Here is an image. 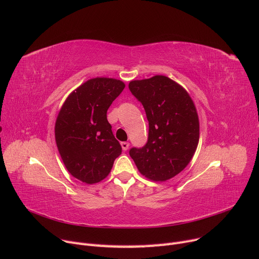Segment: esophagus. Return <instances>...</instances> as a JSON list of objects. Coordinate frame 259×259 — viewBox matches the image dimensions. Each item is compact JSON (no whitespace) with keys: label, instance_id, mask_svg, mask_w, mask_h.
<instances>
[{"label":"esophagus","instance_id":"esophagus-1","mask_svg":"<svg viewBox=\"0 0 259 259\" xmlns=\"http://www.w3.org/2000/svg\"><path fill=\"white\" fill-rule=\"evenodd\" d=\"M121 147H122V149L124 151H126L127 149H128V147H130V143H127V142H123V143H121Z\"/></svg>","mask_w":259,"mask_h":259}]
</instances>
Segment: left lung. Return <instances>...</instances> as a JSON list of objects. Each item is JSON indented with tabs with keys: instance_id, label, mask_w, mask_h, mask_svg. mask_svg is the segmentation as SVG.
Masks as SVG:
<instances>
[{
	"instance_id": "1",
	"label": "left lung",
	"mask_w": 259,
	"mask_h": 259,
	"mask_svg": "<svg viewBox=\"0 0 259 259\" xmlns=\"http://www.w3.org/2000/svg\"><path fill=\"white\" fill-rule=\"evenodd\" d=\"M128 89L144 106L149 122L147 144L132 148L131 158L148 179L166 182L189 164L197 150V109L188 92L167 76L131 81Z\"/></svg>"
}]
</instances>
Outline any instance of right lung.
Wrapping results in <instances>:
<instances>
[{
	"mask_svg": "<svg viewBox=\"0 0 259 259\" xmlns=\"http://www.w3.org/2000/svg\"><path fill=\"white\" fill-rule=\"evenodd\" d=\"M125 84L111 77L91 79L73 91L55 123V139L68 171L85 184L105 179L122 152L107 111Z\"/></svg>",
	"mask_w": 259,
	"mask_h": 259,
	"instance_id": "1",
	"label": "right lung"
}]
</instances>
